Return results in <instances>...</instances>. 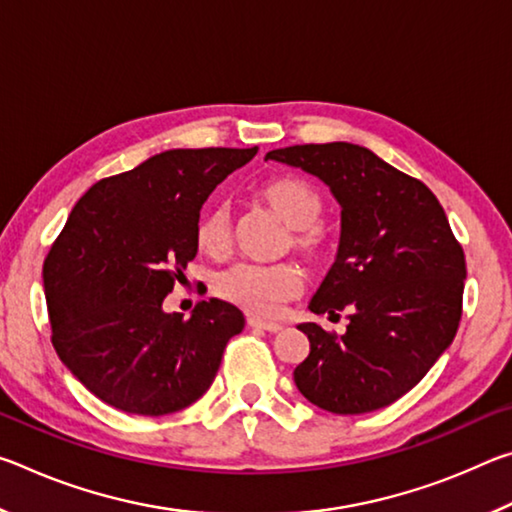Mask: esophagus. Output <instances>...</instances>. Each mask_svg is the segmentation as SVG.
<instances>
[{
    "label": "esophagus",
    "instance_id": "obj_1",
    "mask_svg": "<svg viewBox=\"0 0 512 512\" xmlns=\"http://www.w3.org/2000/svg\"><path fill=\"white\" fill-rule=\"evenodd\" d=\"M248 325L255 327V329H264V332H280L282 325L280 323H271V320H262V318H255V316H248Z\"/></svg>",
    "mask_w": 512,
    "mask_h": 512
}]
</instances>
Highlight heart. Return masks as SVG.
Segmentation results:
<instances>
[{"instance_id": "b5f03b06", "label": "heart", "mask_w": 512, "mask_h": 512, "mask_svg": "<svg viewBox=\"0 0 512 512\" xmlns=\"http://www.w3.org/2000/svg\"><path fill=\"white\" fill-rule=\"evenodd\" d=\"M262 201L277 219L291 228V246L309 262H320L327 253L325 232L320 230L323 196L305 180L280 178L268 183ZM232 221L225 205L207 210L196 223V246L210 257H225L230 250ZM216 296L255 316H271L282 302L302 291V275L293 264L239 262L225 268L214 280Z\"/></svg>"}]
</instances>
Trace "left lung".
Listing matches in <instances>:
<instances>
[{
	"label": "left lung",
	"instance_id": "1",
	"mask_svg": "<svg viewBox=\"0 0 512 512\" xmlns=\"http://www.w3.org/2000/svg\"><path fill=\"white\" fill-rule=\"evenodd\" d=\"M266 160L316 176L341 207L339 248L309 311H348V329L298 325L309 357L293 381L329 413L384 409L427 375L461 320L465 255L445 210L427 185L359 144L287 146Z\"/></svg>",
	"mask_w": 512,
	"mask_h": 512
}]
</instances>
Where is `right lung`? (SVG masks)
<instances>
[{"instance_id":"1","label":"right lung","mask_w":512,"mask_h":512,"mask_svg":"<svg viewBox=\"0 0 512 512\" xmlns=\"http://www.w3.org/2000/svg\"><path fill=\"white\" fill-rule=\"evenodd\" d=\"M253 149H171L85 192L42 268L51 343L101 402L169 415L207 393L223 350L246 325L223 300L192 316L164 298L198 253L203 203Z\"/></svg>"}]
</instances>
